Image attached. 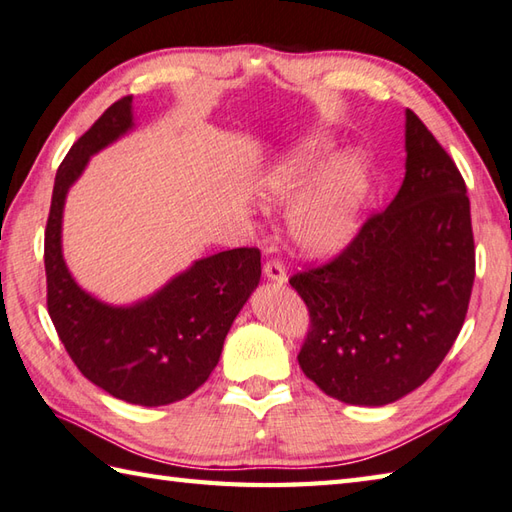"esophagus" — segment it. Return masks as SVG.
Segmentation results:
<instances>
[{"instance_id":"34e87169","label":"esophagus","mask_w":512,"mask_h":512,"mask_svg":"<svg viewBox=\"0 0 512 512\" xmlns=\"http://www.w3.org/2000/svg\"><path fill=\"white\" fill-rule=\"evenodd\" d=\"M263 274L267 280H271V283H278V285L287 283V271L283 263H278V260H269V263H265Z\"/></svg>"}]
</instances>
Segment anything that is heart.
Returning a JSON list of instances; mask_svg holds the SVG:
<instances>
[{"label": "heart", "mask_w": 512, "mask_h": 512, "mask_svg": "<svg viewBox=\"0 0 512 512\" xmlns=\"http://www.w3.org/2000/svg\"><path fill=\"white\" fill-rule=\"evenodd\" d=\"M333 141L309 137L258 176L265 205L289 203L287 229L302 254L322 258L340 252L358 232L369 190V165L358 152H342L327 162Z\"/></svg>", "instance_id": "obj_1"}]
</instances>
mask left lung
<instances>
[{
	"mask_svg": "<svg viewBox=\"0 0 512 512\" xmlns=\"http://www.w3.org/2000/svg\"><path fill=\"white\" fill-rule=\"evenodd\" d=\"M404 181L329 265L289 280L311 331L298 353L318 389L384 406L431 378L460 333L475 280L471 203L451 156L406 110Z\"/></svg>",
	"mask_w": 512,
	"mask_h": 512,
	"instance_id": "8db88e82",
	"label": "left lung"
}]
</instances>
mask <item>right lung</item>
Returning a JSON list of instances; mask_svg holds the SVG:
<instances>
[{
	"instance_id": "obj_1",
	"label": "right lung",
	"mask_w": 512,
	"mask_h": 512,
	"mask_svg": "<svg viewBox=\"0 0 512 512\" xmlns=\"http://www.w3.org/2000/svg\"><path fill=\"white\" fill-rule=\"evenodd\" d=\"M134 130L132 97L101 114L59 165L46 225L48 314L77 369L112 398L163 406L210 378L229 327L260 283V252L238 247L198 258L161 289L110 305L70 274L61 245L70 187L88 161Z\"/></svg>"
}]
</instances>
